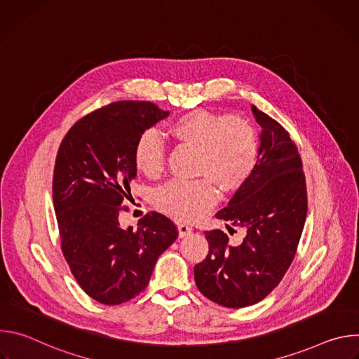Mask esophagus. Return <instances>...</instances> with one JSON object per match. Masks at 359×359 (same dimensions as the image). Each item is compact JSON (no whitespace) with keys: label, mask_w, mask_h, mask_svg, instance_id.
<instances>
[{"label":"esophagus","mask_w":359,"mask_h":359,"mask_svg":"<svg viewBox=\"0 0 359 359\" xmlns=\"http://www.w3.org/2000/svg\"><path fill=\"white\" fill-rule=\"evenodd\" d=\"M177 229H179V236H180V237L189 236V234L191 233V230H193V229H191L190 226H187V224H179Z\"/></svg>","instance_id":"esophagus-1"}]
</instances>
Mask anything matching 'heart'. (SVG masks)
I'll return each mask as SVG.
<instances>
[{
  "label": "heart",
  "instance_id": "heart-1",
  "mask_svg": "<svg viewBox=\"0 0 359 359\" xmlns=\"http://www.w3.org/2000/svg\"><path fill=\"white\" fill-rule=\"evenodd\" d=\"M166 133L179 143L197 146L194 180H172L155 194L158 209L180 222H193L219 201V189L240 190L260 159V135L250 121L230 114L194 109L175 118ZM133 163L149 179H158L166 165V146L155 130H144L133 147Z\"/></svg>",
  "mask_w": 359,
  "mask_h": 359
}]
</instances>
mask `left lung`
Masks as SVG:
<instances>
[{"mask_svg":"<svg viewBox=\"0 0 359 359\" xmlns=\"http://www.w3.org/2000/svg\"><path fill=\"white\" fill-rule=\"evenodd\" d=\"M251 111L263 128L259 165L229 206L216 213L244 227L245 236L230 245L224 231H204L209 254L194 266L198 291L227 309L259 302L280 284L306 217L305 175L295 142L276 119L254 105Z\"/></svg>","mask_w":359,"mask_h":359,"instance_id":"left-lung-1","label":"left lung"}]
</instances>
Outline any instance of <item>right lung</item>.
I'll return each instance as SVG.
<instances>
[{"label": "right lung", "instance_id": "1", "mask_svg": "<svg viewBox=\"0 0 359 359\" xmlns=\"http://www.w3.org/2000/svg\"><path fill=\"white\" fill-rule=\"evenodd\" d=\"M168 115L153 102H112L81 118L60 144L53 198L61 250L81 288L100 304L139 295L179 234L158 212L144 215L136 230L119 224V213L129 210L123 203L132 198L135 143Z\"/></svg>", "mask_w": 359, "mask_h": 359}]
</instances>
